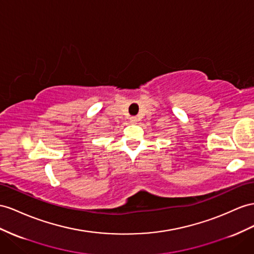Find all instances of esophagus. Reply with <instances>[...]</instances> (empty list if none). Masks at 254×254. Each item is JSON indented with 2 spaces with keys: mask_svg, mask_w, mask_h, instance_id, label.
<instances>
[{
  "mask_svg": "<svg viewBox=\"0 0 254 254\" xmlns=\"http://www.w3.org/2000/svg\"><path fill=\"white\" fill-rule=\"evenodd\" d=\"M137 117H131V118H129V122L132 123V125H134V123H137Z\"/></svg>",
  "mask_w": 254,
  "mask_h": 254,
  "instance_id": "1",
  "label": "esophagus"
}]
</instances>
